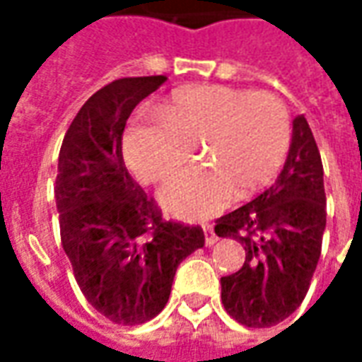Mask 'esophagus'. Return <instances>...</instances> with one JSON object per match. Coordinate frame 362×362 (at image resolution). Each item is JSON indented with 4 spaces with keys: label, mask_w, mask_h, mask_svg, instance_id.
I'll use <instances>...</instances> for the list:
<instances>
[{
    "label": "esophagus",
    "mask_w": 362,
    "mask_h": 362,
    "mask_svg": "<svg viewBox=\"0 0 362 362\" xmlns=\"http://www.w3.org/2000/svg\"><path fill=\"white\" fill-rule=\"evenodd\" d=\"M204 235H205V246H213L217 243V235L213 230V225H204Z\"/></svg>",
    "instance_id": "obj_1"
}]
</instances>
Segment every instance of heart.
Instances as JSON below:
<instances>
[{"label": "heart", "instance_id": "1", "mask_svg": "<svg viewBox=\"0 0 362 362\" xmlns=\"http://www.w3.org/2000/svg\"><path fill=\"white\" fill-rule=\"evenodd\" d=\"M157 119H135L124 134V157L137 180H166L189 158L199 160L176 174L158 192L174 217L199 221L219 213L236 197L267 186L279 173L291 143L285 103L267 90L199 85L174 90L155 112Z\"/></svg>", "mask_w": 362, "mask_h": 362}]
</instances>
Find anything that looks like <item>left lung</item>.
<instances>
[{"instance_id": "8db88e82", "label": "left lung", "mask_w": 362, "mask_h": 362, "mask_svg": "<svg viewBox=\"0 0 362 362\" xmlns=\"http://www.w3.org/2000/svg\"><path fill=\"white\" fill-rule=\"evenodd\" d=\"M326 230L324 166L303 114L283 170L272 188L217 219V236L246 250L244 266L221 277L225 310L244 326L269 327L288 318L310 287Z\"/></svg>"}]
</instances>
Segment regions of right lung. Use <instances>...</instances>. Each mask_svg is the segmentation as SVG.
Listing matches in <instances>:
<instances>
[{
  "mask_svg": "<svg viewBox=\"0 0 362 362\" xmlns=\"http://www.w3.org/2000/svg\"><path fill=\"white\" fill-rule=\"evenodd\" d=\"M165 81L126 77L96 90L59 149L54 192L62 246L90 306L122 326L155 318L180 262L205 243L199 227L163 219L122 157L129 114Z\"/></svg>",
  "mask_w": 362,
  "mask_h": 362,
  "instance_id": "1",
  "label": "right lung"
}]
</instances>
